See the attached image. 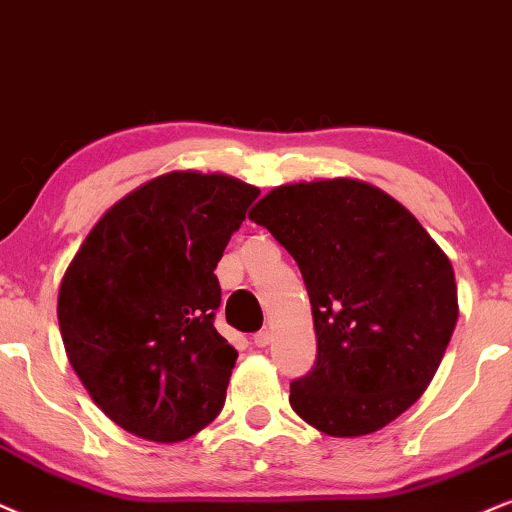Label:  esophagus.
Masks as SVG:
<instances>
[{"mask_svg":"<svg viewBox=\"0 0 512 512\" xmlns=\"http://www.w3.org/2000/svg\"><path fill=\"white\" fill-rule=\"evenodd\" d=\"M269 342H271V331H269V328H264V331L252 335V345H255V347H267Z\"/></svg>","mask_w":512,"mask_h":512,"instance_id":"esophagus-1","label":"esophagus"}]
</instances>
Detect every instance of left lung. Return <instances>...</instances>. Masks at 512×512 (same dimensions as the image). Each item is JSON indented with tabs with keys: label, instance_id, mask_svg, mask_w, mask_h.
I'll list each match as a JSON object with an SVG mask.
<instances>
[{
	"label": "left lung",
	"instance_id": "1",
	"mask_svg": "<svg viewBox=\"0 0 512 512\" xmlns=\"http://www.w3.org/2000/svg\"><path fill=\"white\" fill-rule=\"evenodd\" d=\"M300 267L316 364L290 406L323 435L361 437L416 404L458 321L454 267L404 205L357 179L276 186L248 215Z\"/></svg>",
	"mask_w": 512,
	"mask_h": 512
}]
</instances>
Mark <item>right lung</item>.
Here are the masks:
<instances>
[{"instance_id":"1","label":"right lung","mask_w":512,"mask_h":512,"mask_svg":"<svg viewBox=\"0 0 512 512\" xmlns=\"http://www.w3.org/2000/svg\"><path fill=\"white\" fill-rule=\"evenodd\" d=\"M257 196L226 174L167 172L118 200L70 262L63 345L122 430L172 444L222 411L238 352L215 328V269Z\"/></svg>"}]
</instances>
